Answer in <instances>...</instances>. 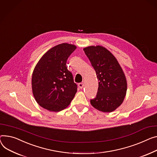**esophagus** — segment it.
<instances>
[{
	"mask_svg": "<svg viewBox=\"0 0 157 157\" xmlns=\"http://www.w3.org/2000/svg\"><path fill=\"white\" fill-rule=\"evenodd\" d=\"M78 86L81 89H82L83 88V86H84V84H83V82H79L78 84Z\"/></svg>",
	"mask_w": 157,
	"mask_h": 157,
	"instance_id": "esophagus-1",
	"label": "esophagus"
}]
</instances>
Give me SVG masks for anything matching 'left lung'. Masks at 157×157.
<instances>
[{
  "label": "left lung",
  "mask_w": 157,
  "mask_h": 157,
  "mask_svg": "<svg viewBox=\"0 0 157 157\" xmlns=\"http://www.w3.org/2000/svg\"><path fill=\"white\" fill-rule=\"evenodd\" d=\"M83 50L98 80L96 97L90 100L91 105L100 111L111 112L121 105L126 96V76L116 57L105 47L90 46Z\"/></svg>",
  "instance_id": "8db88e82"
}]
</instances>
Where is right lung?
<instances>
[{
  "label": "right lung",
  "mask_w": 157,
  "mask_h": 157,
  "mask_svg": "<svg viewBox=\"0 0 157 157\" xmlns=\"http://www.w3.org/2000/svg\"><path fill=\"white\" fill-rule=\"evenodd\" d=\"M76 48L66 43L56 45L41 57L31 79L33 96L41 107L52 112L66 109L77 92V85L67 69L68 57Z\"/></svg>",
  "instance_id": "obj_1"
}]
</instances>
